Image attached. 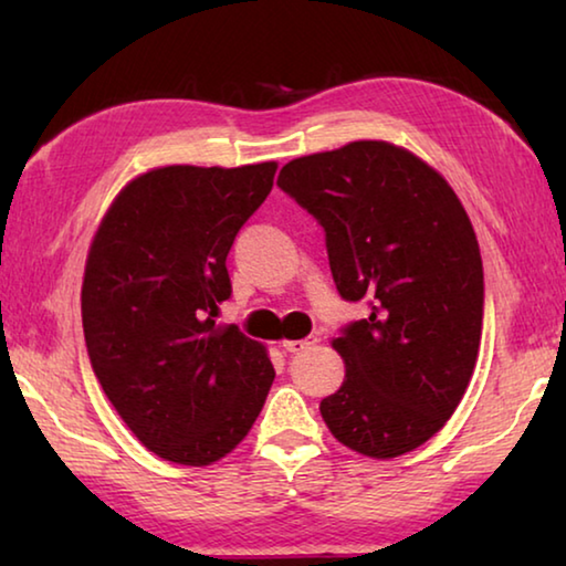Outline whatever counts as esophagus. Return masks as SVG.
I'll return each mask as SVG.
<instances>
[{
	"label": "esophagus",
	"instance_id": "34e87169",
	"mask_svg": "<svg viewBox=\"0 0 566 566\" xmlns=\"http://www.w3.org/2000/svg\"><path fill=\"white\" fill-rule=\"evenodd\" d=\"M319 339L314 337V334H310V337H304V339H286V342H282V347L290 352V354H300V352H304V349H310V347H314V344H317Z\"/></svg>",
	"mask_w": 566,
	"mask_h": 566
}]
</instances>
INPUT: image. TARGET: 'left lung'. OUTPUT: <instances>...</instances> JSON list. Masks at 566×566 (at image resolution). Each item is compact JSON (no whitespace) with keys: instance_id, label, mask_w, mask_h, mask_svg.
<instances>
[{"instance_id":"8db88e82","label":"left lung","mask_w":566,"mask_h":566,"mask_svg":"<svg viewBox=\"0 0 566 566\" xmlns=\"http://www.w3.org/2000/svg\"><path fill=\"white\" fill-rule=\"evenodd\" d=\"M276 187L324 229L329 270L369 317L334 339L347 377L319 411L359 454H407L454 415L472 379L484 270L472 222L442 175L387 142L292 159Z\"/></svg>"}]
</instances>
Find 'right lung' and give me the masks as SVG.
<instances>
[{
    "label": "right lung",
    "mask_w": 566,
    "mask_h": 566,
    "mask_svg": "<svg viewBox=\"0 0 566 566\" xmlns=\"http://www.w3.org/2000/svg\"><path fill=\"white\" fill-rule=\"evenodd\" d=\"M274 161L161 167L129 181L94 237L84 342L104 395L149 452L205 467L242 442L274 381L260 342L219 327L227 254L274 185Z\"/></svg>",
    "instance_id": "right-lung-1"
}]
</instances>
